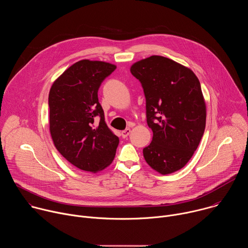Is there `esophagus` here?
Listing matches in <instances>:
<instances>
[{
    "mask_svg": "<svg viewBox=\"0 0 248 248\" xmlns=\"http://www.w3.org/2000/svg\"><path fill=\"white\" fill-rule=\"evenodd\" d=\"M130 131H131V130H130V128H125V129H124V130H123V131H122V133H121V134H122V137H123V138H126V137L129 135Z\"/></svg>",
    "mask_w": 248,
    "mask_h": 248,
    "instance_id": "34e87169",
    "label": "esophagus"
}]
</instances>
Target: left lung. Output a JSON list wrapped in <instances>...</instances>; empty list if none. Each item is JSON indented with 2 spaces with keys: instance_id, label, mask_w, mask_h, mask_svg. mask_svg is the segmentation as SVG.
Segmentation results:
<instances>
[{
  "instance_id": "obj_1",
  "label": "left lung",
  "mask_w": 248,
  "mask_h": 248,
  "mask_svg": "<svg viewBox=\"0 0 248 248\" xmlns=\"http://www.w3.org/2000/svg\"><path fill=\"white\" fill-rule=\"evenodd\" d=\"M130 73L142 84L152 142L143 149L147 164L161 174L184 168L203 136L206 104L192 70L162 56L134 62Z\"/></svg>"
}]
</instances>
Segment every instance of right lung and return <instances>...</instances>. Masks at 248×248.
Instances as JSON below:
<instances>
[{"mask_svg": "<svg viewBox=\"0 0 248 248\" xmlns=\"http://www.w3.org/2000/svg\"><path fill=\"white\" fill-rule=\"evenodd\" d=\"M116 68L110 62L81 60L65 69L50 89L54 145L65 160L85 171L110 166L120 142L106 124L98 99L101 83Z\"/></svg>", "mask_w": 248, "mask_h": 248, "instance_id": "obj_1", "label": "right lung"}]
</instances>
